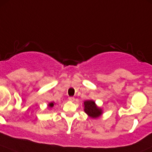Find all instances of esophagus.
<instances>
[{"label":"esophagus","mask_w":152,"mask_h":152,"mask_svg":"<svg viewBox=\"0 0 152 152\" xmlns=\"http://www.w3.org/2000/svg\"><path fill=\"white\" fill-rule=\"evenodd\" d=\"M68 99H69V101H70V102H74L75 98L74 97H69Z\"/></svg>","instance_id":"34e87169"}]
</instances>
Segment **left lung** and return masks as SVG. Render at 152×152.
Segmentation results:
<instances>
[{"label":"left lung","mask_w":152,"mask_h":152,"mask_svg":"<svg viewBox=\"0 0 152 152\" xmlns=\"http://www.w3.org/2000/svg\"><path fill=\"white\" fill-rule=\"evenodd\" d=\"M85 113L91 118H96L102 115V110L97 107L93 101H85L84 102Z\"/></svg>","instance_id":"obj_1"}]
</instances>
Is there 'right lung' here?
<instances>
[{"instance_id": "right-lung-1", "label": "right lung", "mask_w": 152, "mask_h": 152, "mask_svg": "<svg viewBox=\"0 0 152 152\" xmlns=\"http://www.w3.org/2000/svg\"><path fill=\"white\" fill-rule=\"evenodd\" d=\"M53 106V103H50V104H49V107H52Z\"/></svg>"}]
</instances>
